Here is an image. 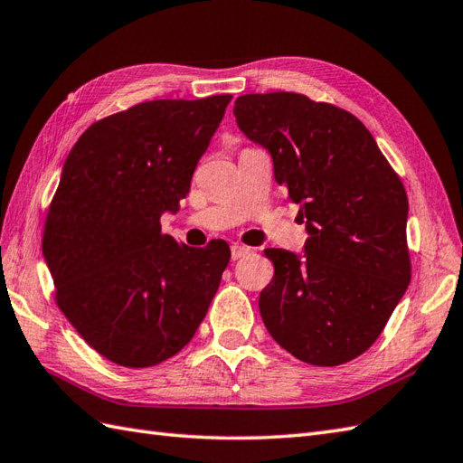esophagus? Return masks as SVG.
<instances>
[{
    "mask_svg": "<svg viewBox=\"0 0 463 463\" xmlns=\"http://www.w3.org/2000/svg\"><path fill=\"white\" fill-rule=\"evenodd\" d=\"M248 252H250V248H246V246H242V244H232V246H231V258H232V260H241V258H244Z\"/></svg>",
    "mask_w": 463,
    "mask_h": 463,
    "instance_id": "1",
    "label": "esophagus"
}]
</instances>
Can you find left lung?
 I'll list each match as a JSON object with an SVG mask.
<instances>
[{"instance_id":"obj_1","label":"left lung","mask_w":463,"mask_h":463,"mask_svg":"<svg viewBox=\"0 0 463 463\" xmlns=\"http://www.w3.org/2000/svg\"><path fill=\"white\" fill-rule=\"evenodd\" d=\"M236 125L269 152L299 205L303 254L266 248L276 274L260 315L281 348L313 365L358 358L407 291L409 201L360 118L301 93H248Z\"/></svg>"}]
</instances>
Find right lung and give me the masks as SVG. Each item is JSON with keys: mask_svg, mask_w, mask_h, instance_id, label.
Segmentation results:
<instances>
[{"mask_svg": "<svg viewBox=\"0 0 463 463\" xmlns=\"http://www.w3.org/2000/svg\"><path fill=\"white\" fill-rule=\"evenodd\" d=\"M232 96L158 99L93 123L62 165L43 254L61 311L113 364L148 367L194 338L229 264L227 242L162 234Z\"/></svg>", "mask_w": 463, "mask_h": 463, "instance_id": "obj_1", "label": "right lung"}]
</instances>
